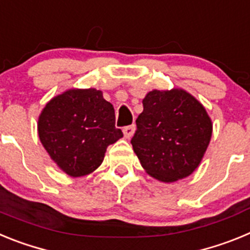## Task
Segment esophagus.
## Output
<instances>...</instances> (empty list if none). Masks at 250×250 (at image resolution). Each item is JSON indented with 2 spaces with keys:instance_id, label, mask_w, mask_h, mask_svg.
Wrapping results in <instances>:
<instances>
[{
  "instance_id": "34e87169",
  "label": "esophagus",
  "mask_w": 250,
  "mask_h": 250,
  "mask_svg": "<svg viewBox=\"0 0 250 250\" xmlns=\"http://www.w3.org/2000/svg\"><path fill=\"white\" fill-rule=\"evenodd\" d=\"M123 131H124V135H125V138L130 139L132 135H134V131H135V125H130V126H125L123 129Z\"/></svg>"
}]
</instances>
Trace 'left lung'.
<instances>
[{
  "label": "left lung",
  "instance_id": "obj_1",
  "mask_svg": "<svg viewBox=\"0 0 250 250\" xmlns=\"http://www.w3.org/2000/svg\"><path fill=\"white\" fill-rule=\"evenodd\" d=\"M143 106L131 139L141 167L164 183L190 175L199 167L213 132L204 106L183 89L152 90Z\"/></svg>",
  "mask_w": 250,
  "mask_h": 250
}]
</instances>
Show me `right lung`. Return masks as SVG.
Here are the masks:
<instances>
[{"label":"right lung","mask_w":250,"mask_h":250,"mask_svg":"<svg viewBox=\"0 0 250 250\" xmlns=\"http://www.w3.org/2000/svg\"><path fill=\"white\" fill-rule=\"evenodd\" d=\"M37 131L50 158L74 178L98 169L107 146L123 138L115 127L114 106L96 89H71L51 99Z\"/></svg>","instance_id":"right-lung-1"}]
</instances>
